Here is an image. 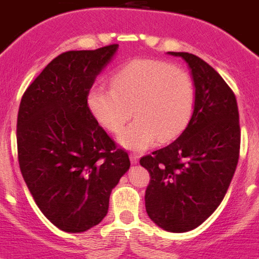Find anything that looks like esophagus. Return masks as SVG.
Returning <instances> with one entry per match:
<instances>
[{
  "label": "esophagus",
  "mask_w": 259,
  "mask_h": 259,
  "mask_svg": "<svg viewBox=\"0 0 259 259\" xmlns=\"http://www.w3.org/2000/svg\"><path fill=\"white\" fill-rule=\"evenodd\" d=\"M130 158H131L132 163H137L139 159H140V154H137V153H131V154H130Z\"/></svg>",
  "instance_id": "1"
}]
</instances>
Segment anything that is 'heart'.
I'll return each instance as SVG.
<instances>
[{"instance_id": "1", "label": "heart", "mask_w": 259, "mask_h": 259, "mask_svg": "<svg viewBox=\"0 0 259 259\" xmlns=\"http://www.w3.org/2000/svg\"><path fill=\"white\" fill-rule=\"evenodd\" d=\"M194 105V85L188 72L157 59H135L119 68L111 88L100 85L88 96L92 115L105 130L118 134L119 143L143 150L159 141L172 140L187 127Z\"/></svg>"}]
</instances>
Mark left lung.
Returning <instances> with one entry per match:
<instances>
[{
    "mask_svg": "<svg viewBox=\"0 0 259 259\" xmlns=\"http://www.w3.org/2000/svg\"><path fill=\"white\" fill-rule=\"evenodd\" d=\"M182 57L192 70L196 100L193 115L174 143L144 155L140 164L150 182L146 212L170 232H187L206 221L224 198L240 154L239 109L223 77L200 57Z\"/></svg>",
    "mask_w": 259,
    "mask_h": 259,
    "instance_id": "1",
    "label": "left lung"
}]
</instances>
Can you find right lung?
Instances as JSON below:
<instances>
[{
  "instance_id": "1",
  "label": "right lung",
  "mask_w": 259,
  "mask_h": 259,
  "mask_svg": "<svg viewBox=\"0 0 259 259\" xmlns=\"http://www.w3.org/2000/svg\"><path fill=\"white\" fill-rule=\"evenodd\" d=\"M116 49L111 44L62 53L32 81L19 105L23 179L42 214L66 232H84L106 217L110 193L131 164L88 106L96 76Z\"/></svg>"
}]
</instances>
